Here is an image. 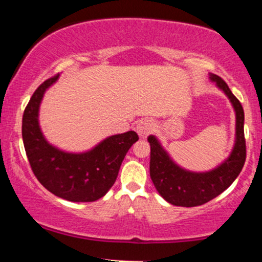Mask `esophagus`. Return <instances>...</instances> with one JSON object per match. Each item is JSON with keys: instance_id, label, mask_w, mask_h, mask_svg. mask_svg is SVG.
Returning a JSON list of instances; mask_svg holds the SVG:
<instances>
[{"instance_id": "esophagus-1", "label": "esophagus", "mask_w": 262, "mask_h": 262, "mask_svg": "<svg viewBox=\"0 0 262 262\" xmlns=\"http://www.w3.org/2000/svg\"><path fill=\"white\" fill-rule=\"evenodd\" d=\"M155 128V123L151 121V119H141V121L138 123L137 130L139 133L140 137H146V135L151 133Z\"/></svg>"}]
</instances>
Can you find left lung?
Here are the masks:
<instances>
[{
	"label": "left lung",
	"instance_id": "8db88e82",
	"mask_svg": "<svg viewBox=\"0 0 262 262\" xmlns=\"http://www.w3.org/2000/svg\"><path fill=\"white\" fill-rule=\"evenodd\" d=\"M209 77L223 90L235 110V145L229 158L217 169L208 172H191L177 166L158 139L150 135V177L159 193L173 206L196 207L209 202L229 187L245 164L244 110L222 77L214 74H210Z\"/></svg>",
	"mask_w": 262,
	"mask_h": 262
}]
</instances>
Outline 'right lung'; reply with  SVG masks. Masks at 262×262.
Returning <instances> with one entry per match:
<instances>
[{
    "mask_svg": "<svg viewBox=\"0 0 262 262\" xmlns=\"http://www.w3.org/2000/svg\"><path fill=\"white\" fill-rule=\"evenodd\" d=\"M58 77L44 81L27 104L22 121L26 154L33 173L48 191L71 202H93L112 187L123 159L139 137L133 130L112 135L81 154L50 145L39 128L38 112L45 90Z\"/></svg>",
    "mask_w": 262,
    "mask_h": 262,
    "instance_id": "right-lung-1",
    "label": "right lung"
}]
</instances>
